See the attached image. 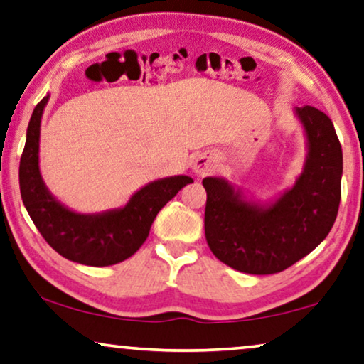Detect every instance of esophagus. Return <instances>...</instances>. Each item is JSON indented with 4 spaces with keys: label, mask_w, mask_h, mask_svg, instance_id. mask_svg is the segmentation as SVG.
<instances>
[{
    "label": "esophagus",
    "mask_w": 364,
    "mask_h": 364,
    "mask_svg": "<svg viewBox=\"0 0 364 364\" xmlns=\"http://www.w3.org/2000/svg\"><path fill=\"white\" fill-rule=\"evenodd\" d=\"M215 166V161L213 156L209 155H199L196 160H194V165H193V170L196 175H208L209 171H213Z\"/></svg>",
    "instance_id": "esophagus-1"
}]
</instances>
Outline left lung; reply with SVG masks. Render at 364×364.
Segmentation results:
<instances>
[{"mask_svg":"<svg viewBox=\"0 0 364 364\" xmlns=\"http://www.w3.org/2000/svg\"><path fill=\"white\" fill-rule=\"evenodd\" d=\"M306 135V160L291 188L267 203L224 178L208 176L205 240L227 267L248 274L279 273L321 245L337 219L343 154L328 116L294 107Z\"/></svg>","mask_w":364,"mask_h":364,"instance_id":"obj_1","label":"left lung"}]
</instances>
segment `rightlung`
Wrapping results in <instances>:
<instances>
[{"label":"right lung","instance_id":"obj_1","mask_svg":"<svg viewBox=\"0 0 364 364\" xmlns=\"http://www.w3.org/2000/svg\"><path fill=\"white\" fill-rule=\"evenodd\" d=\"M50 95L34 107L19 164L21 198L37 230L57 253L88 267L121 263L142 247L160 209L193 178L176 175L155 180L135 191L126 205L81 214L48 191L39 168L41 121Z\"/></svg>","mask_w":364,"mask_h":364}]
</instances>
